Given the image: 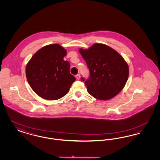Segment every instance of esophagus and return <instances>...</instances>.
Masks as SVG:
<instances>
[{"instance_id":"1","label":"esophagus","mask_w":160,"mask_h":160,"mask_svg":"<svg viewBox=\"0 0 160 160\" xmlns=\"http://www.w3.org/2000/svg\"><path fill=\"white\" fill-rule=\"evenodd\" d=\"M76 78H77V80H79L80 78V75L78 74H77L76 76Z\"/></svg>"}]
</instances>
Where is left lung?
I'll list each match as a JSON object with an SVG mask.
<instances>
[{"instance_id": "left-lung-1", "label": "left lung", "mask_w": 160, "mask_h": 160, "mask_svg": "<svg viewBox=\"0 0 160 160\" xmlns=\"http://www.w3.org/2000/svg\"><path fill=\"white\" fill-rule=\"evenodd\" d=\"M78 51L89 69L90 77L84 84L91 95L99 100H108L122 91L128 78L129 67L120 54L100 43Z\"/></svg>"}]
</instances>
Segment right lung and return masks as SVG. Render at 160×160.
Masks as SVG:
<instances>
[{"instance_id": "right-lung-1", "label": "right lung", "mask_w": 160, "mask_h": 160, "mask_svg": "<svg viewBox=\"0 0 160 160\" xmlns=\"http://www.w3.org/2000/svg\"><path fill=\"white\" fill-rule=\"evenodd\" d=\"M67 50L58 44L44 46L31 58L26 67V76L32 90L47 100H56L69 91L76 78L69 72Z\"/></svg>"}]
</instances>
